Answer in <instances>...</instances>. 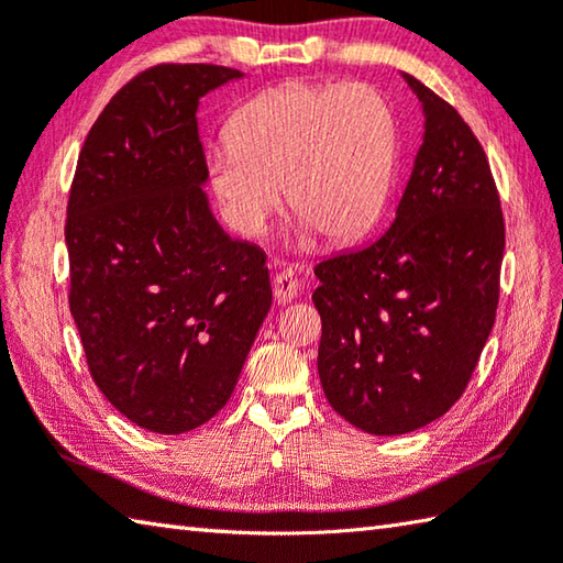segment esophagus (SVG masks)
<instances>
[{
	"label": "esophagus",
	"instance_id": "esophagus-1",
	"mask_svg": "<svg viewBox=\"0 0 563 563\" xmlns=\"http://www.w3.org/2000/svg\"><path fill=\"white\" fill-rule=\"evenodd\" d=\"M297 288H300V283H297L292 271L285 268V271L273 275V295H275V300H278V305L295 300Z\"/></svg>",
	"mask_w": 563,
	"mask_h": 563
}]
</instances>
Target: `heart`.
I'll use <instances>...</instances> for the list:
<instances>
[{
    "label": "heart",
    "instance_id": "heart-1",
    "mask_svg": "<svg viewBox=\"0 0 563 563\" xmlns=\"http://www.w3.org/2000/svg\"><path fill=\"white\" fill-rule=\"evenodd\" d=\"M227 141L229 148L207 158V180L244 236L266 231L280 187L302 244L312 234L332 246L354 244L388 202L398 119L371 85L273 87L236 109Z\"/></svg>",
    "mask_w": 563,
    "mask_h": 563
}]
</instances>
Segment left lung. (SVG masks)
<instances>
[{"label": "left lung", "mask_w": 563, "mask_h": 563, "mask_svg": "<svg viewBox=\"0 0 563 563\" xmlns=\"http://www.w3.org/2000/svg\"><path fill=\"white\" fill-rule=\"evenodd\" d=\"M422 146L390 229L314 268L319 380L346 422L415 432L466 390L498 310L505 224L490 165L454 107L402 73Z\"/></svg>", "instance_id": "left-lung-1"}]
</instances>
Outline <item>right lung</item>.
<instances>
[{
  "mask_svg": "<svg viewBox=\"0 0 563 563\" xmlns=\"http://www.w3.org/2000/svg\"><path fill=\"white\" fill-rule=\"evenodd\" d=\"M244 73L158 65L99 114L77 161L70 312L97 388L134 424L183 434L222 410L273 290L266 253L209 207L200 99Z\"/></svg>",
  "mask_w": 563,
  "mask_h": 563,
  "instance_id": "add662e5",
  "label": "right lung"
}]
</instances>
